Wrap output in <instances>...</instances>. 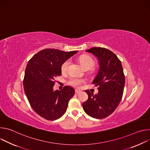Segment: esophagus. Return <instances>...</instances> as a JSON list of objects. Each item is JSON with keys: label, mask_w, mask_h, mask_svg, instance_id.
<instances>
[{"label": "esophagus", "mask_w": 150, "mask_h": 150, "mask_svg": "<svg viewBox=\"0 0 150 150\" xmlns=\"http://www.w3.org/2000/svg\"><path fill=\"white\" fill-rule=\"evenodd\" d=\"M79 93H81V91L79 90H75V94H79Z\"/></svg>", "instance_id": "esophagus-1"}]
</instances>
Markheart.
Segmentation results:
<instances>
[{"label": "heart", "instance_id": "obj_1", "mask_svg": "<svg viewBox=\"0 0 150 150\" xmlns=\"http://www.w3.org/2000/svg\"><path fill=\"white\" fill-rule=\"evenodd\" d=\"M79 62L81 63V66L85 69H90L93 68L94 66V60L90 56H82L79 58ZM70 65V61L67 60L65 62H63L61 66V71L63 73H65L68 71V67ZM82 82V80L72 78L69 81V83L72 85L73 87L79 88L81 87V85Z\"/></svg>", "mask_w": 150, "mask_h": 150}]
</instances>
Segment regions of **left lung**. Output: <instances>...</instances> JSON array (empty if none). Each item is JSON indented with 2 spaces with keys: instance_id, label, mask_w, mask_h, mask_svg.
I'll use <instances>...</instances> for the list:
<instances>
[{
  "instance_id": "8db88e82",
  "label": "left lung",
  "mask_w": 150,
  "mask_h": 150,
  "mask_svg": "<svg viewBox=\"0 0 150 150\" xmlns=\"http://www.w3.org/2000/svg\"><path fill=\"white\" fill-rule=\"evenodd\" d=\"M87 52L95 56L99 69L93 81L98 93L88 90L87 101L83 103V109L88 116L103 119L111 115L120 103L123 93L125 78L120 60L112 51L102 47H92Z\"/></svg>"
}]
</instances>
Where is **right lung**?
<instances>
[{"instance_id":"obj_1","label":"right lung","mask_w":150,"mask_h":150,"mask_svg":"<svg viewBox=\"0 0 150 150\" xmlns=\"http://www.w3.org/2000/svg\"><path fill=\"white\" fill-rule=\"evenodd\" d=\"M77 52L46 49L28 62L23 81L24 91L31 108L41 117L54 120L66 112L75 90L66 86L61 91H54V77L61 75L63 63Z\"/></svg>"}]
</instances>
